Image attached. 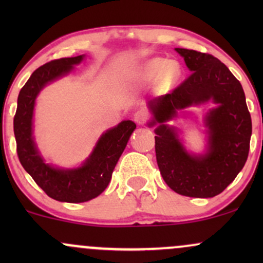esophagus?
Listing matches in <instances>:
<instances>
[{
	"label": "esophagus",
	"instance_id": "1",
	"mask_svg": "<svg viewBox=\"0 0 263 263\" xmlns=\"http://www.w3.org/2000/svg\"><path fill=\"white\" fill-rule=\"evenodd\" d=\"M134 119H135V122L137 123V125H140V126L144 125V122L147 121V114L144 112V111L140 110L135 114Z\"/></svg>",
	"mask_w": 263,
	"mask_h": 263
}]
</instances>
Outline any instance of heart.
Masks as SVG:
<instances>
[{"instance_id": "1", "label": "heart", "mask_w": 263, "mask_h": 263, "mask_svg": "<svg viewBox=\"0 0 263 263\" xmlns=\"http://www.w3.org/2000/svg\"><path fill=\"white\" fill-rule=\"evenodd\" d=\"M182 75L180 65L176 62H168L162 58L151 59L141 69L140 78L143 83L155 84L159 80L165 83H176Z\"/></svg>"}]
</instances>
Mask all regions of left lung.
<instances>
[{
  "instance_id": "left-lung-1",
  "label": "left lung",
  "mask_w": 263,
  "mask_h": 263,
  "mask_svg": "<svg viewBox=\"0 0 263 263\" xmlns=\"http://www.w3.org/2000/svg\"><path fill=\"white\" fill-rule=\"evenodd\" d=\"M192 74L171 93L148 101L155 127L159 171L172 190L192 198H213L236 178L250 149L252 122L240 81L218 58L197 50L176 48ZM213 101L217 106L205 115L208 129L204 154H190L177 130L167 122L178 110Z\"/></svg>"
}]
</instances>
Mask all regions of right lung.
Here are the masks:
<instances>
[{
    "label": "right lung",
    "instance_id": "right-lung-1",
    "mask_svg": "<svg viewBox=\"0 0 263 263\" xmlns=\"http://www.w3.org/2000/svg\"><path fill=\"white\" fill-rule=\"evenodd\" d=\"M85 55L52 60L33 71L17 100L13 119L17 155L21 164L48 197L65 203H84L107 188L117 161L135 131L131 120L121 121L104 132L86 161L77 168H60L45 162L33 137L35 100L44 86L70 73Z\"/></svg>",
    "mask_w": 263,
    "mask_h": 263
}]
</instances>
